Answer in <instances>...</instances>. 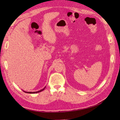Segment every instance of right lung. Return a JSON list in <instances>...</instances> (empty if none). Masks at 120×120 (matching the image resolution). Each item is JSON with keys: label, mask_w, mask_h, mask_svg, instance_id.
I'll return each mask as SVG.
<instances>
[{"label": "right lung", "mask_w": 120, "mask_h": 120, "mask_svg": "<svg viewBox=\"0 0 120 120\" xmlns=\"http://www.w3.org/2000/svg\"><path fill=\"white\" fill-rule=\"evenodd\" d=\"M46 86H45V87L43 88V89H41V90H39V91H35V92H26V91H23L24 92H25V93H30V94H34V93H39V92H41V91H43L44 89H45V88H46Z\"/></svg>", "instance_id": "1"}]
</instances>
